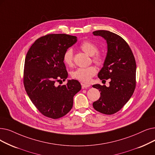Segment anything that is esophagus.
Returning <instances> with one entry per match:
<instances>
[{"mask_svg":"<svg viewBox=\"0 0 155 155\" xmlns=\"http://www.w3.org/2000/svg\"><path fill=\"white\" fill-rule=\"evenodd\" d=\"M91 85L89 84H82V87L83 89H87V88H89Z\"/></svg>","mask_w":155,"mask_h":155,"instance_id":"obj_1","label":"esophagus"}]
</instances>
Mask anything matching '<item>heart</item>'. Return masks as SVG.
<instances>
[{"mask_svg":"<svg viewBox=\"0 0 155 155\" xmlns=\"http://www.w3.org/2000/svg\"><path fill=\"white\" fill-rule=\"evenodd\" d=\"M80 48L84 52L92 56V61L97 65H101L104 61V56L98 51V46L95 43L89 40L83 42L80 45ZM64 63L69 66L73 64V53L71 49H67L63 55ZM95 67L91 66L87 68H78L71 72V77L82 82H89L92 77L96 74Z\"/></svg>","mask_w":155,"mask_h":155,"instance_id":"obj_1","label":"heart"}]
</instances>
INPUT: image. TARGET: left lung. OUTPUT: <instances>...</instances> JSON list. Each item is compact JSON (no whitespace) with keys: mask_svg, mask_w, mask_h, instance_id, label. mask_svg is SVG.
I'll list each match as a JSON object with an SVG mask.
<instances>
[{"mask_svg":"<svg viewBox=\"0 0 155 155\" xmlns=\"http://www.w3.org/2000/svg\"><path fill=\"white\" fill-rule=\"evenodd\" d=\"M92 33L106 40L107 54L98 77L110 81L109 87L92 85L101 92L99 99L92 105L100 113L112 115L122 108L135 90L136 60L129 45L120 36L107 30H97Z\"/></svg>","mask_w":155,"mask_h":155,"instance_id":"obj_1","label":"left lung"}]
</instances>
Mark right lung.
<instances>
[{
    "instance_id": "add662e5",
    "label": "right lung",
    "mask_w": 155,
    "mask_h": 155,
    "mask_svg": "<svg viewBox=\"0 0 155 155\" xmlns=\"http://www.w3.org/2000/svg\"><path fill=\"white\" fill-rule=\"evenodd\" d=\"M77 41L75 36L48 34L36 40L26 56L25 91L37 110L47 117L57 119L66 115L72 108L73 96L81 89L76 80L56 85L68 77L63 55Z\"/></svg>"
}]
</instances>
